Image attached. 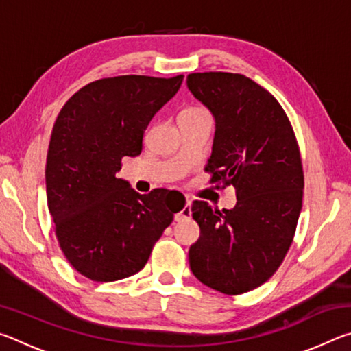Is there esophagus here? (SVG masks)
I'll return each mask as SVG.
<instances>
[{"label": "esophagus", "instance_id": "obj_1", "mask_svg": "<svg viewBox=\"0 0 351 351\" xmlns=\"http://www.w3.org/2000/svg\"><path fill=\"white\" fill-rule=\"evenodd\" d=\"M190 217H192V201L187 199L186 204L182 207V210L175 215V221H182V219H187Z\"/></svg>", "mask_w": 351, "mask_h": 351}]
</instances>
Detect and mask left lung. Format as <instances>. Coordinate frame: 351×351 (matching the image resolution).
I'll list each match as a JSON object with an SVG mask.
<instances>
[{"mask_svg": "<svg viewBox=\"0 0 351 351\" xmlns=\"http://www.w3.org/2000/svg\"><path fill=\"white\" fill-rule=\"evenodd\" d=\"M187 88L215 119L206 170L237 189L234 209L195 201L199 239L190 269L223 294H241L274 274L293 243L304 197L299 145L269 91L241 74L187 75Z\"/></svg>", "mask_w": 351, "mask_h": 351, "instance_id": "8db88e82", "label": "left lung"}]
</instances>
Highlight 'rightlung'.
Wrapping results in <instances>:
<instances>
[{
	"label": "right lung",
	"mask_w": 351,
	"mask_h": 351,
	"mask_svg": "<svg viewBox=\"0 0 351 351\" xmlns=\"http://www.w3.org/2000/svg\"><path fill=\"white\" fill-rule=\"evenodd\" d=\"M181 83L182 75L96 80L58 112L46 161L47 207L64 257L91 280L139 272L180 212L165 189L141 195L117 171L122 158L141 154L145 128Z\"/></svg>",
	"instance_id": "1"
}]
</instances>
